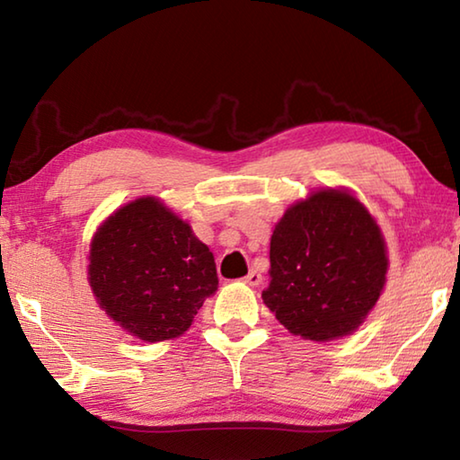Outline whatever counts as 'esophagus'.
I'll use <instances>...</instances> for the list:
<instances>
[{
    "label": "esophagus",
    "instance_id": "obj_1",
    "mask_svg": "<svg viewBox=\"0 0 460 460\" xmlns=\"http://www.w3.org/2000/svg\"><path fill=\"white\" fill-rule=\"evenodd\" d=\"M243 282H245L247 286L258 288V286L261 284V274H260L258 270H252V271H249V274L243 278Z\"/></svg>",
    "mask_w": 460,
    "mask_h": 460
}]
</instances>
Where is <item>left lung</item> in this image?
I'll return each instance as SVG.
<instances>
[{"label": "left lung", "mask_w": 460, "mask_h": 460, "mask_svg": "<svg viewBox=\"0 0 460 460\" xmlns=\"http://www.w3.org/2000/svg\"><path fill=\"white\" fill-rule=\"evenodd\" d=\"M387 245L367 207L347 189L296 200L270 239L261 298L296 337L326 342L353 334L385 286Z\"/></svg>", "instance_id": "obj_1"}]
</instances>
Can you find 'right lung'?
<instances>
[{
  "label": "right lung",
  "mask_w": 460,
  "mask_h": 460,
  "mask_svg": "<svg viewBox=\"0 0 460 460\" xmlns=\"http://www.w3.org/2000/svg\"><path fill=\"white\" fill-rule=\"evenodd\" d=\"M87 260L99 308L144 342L181 337L219 286L211 249L155 197H139L109 215Z\"/></svg>",
  "instance_id": "obj_1"
}]
</instances>
